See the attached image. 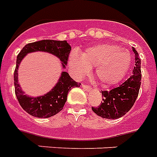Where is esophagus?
Listing matches in <instances>:
<instances>
[{
    "mask_svg": "<svg viewBox=\"0 0 157 157\" xmlns=\"http://www.w3.org/2000/svg\"><path fill=\"white\" fill-rule=\"evenodd\" d=\"M82 88H83L84 90H86V91H90L92 89V88L90 86L85 85V84H83V85H82Z\"/></svg>",
    "mask_w": 157,
    "mask_h": 157,
    "instance_id": "34e87169",
    "label": "esophagus"
}]
</instances>
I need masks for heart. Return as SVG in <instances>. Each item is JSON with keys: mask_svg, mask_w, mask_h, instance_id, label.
<instances>
[{"mask_svg": "<svg viewBox=\"0 0 157 157\" xmlns=\"http://www.w3.org/2000/svg\"><path fill=\"white\" fill-rule=\"evenodd\" d=\"M132 62L130 52L110 44H100L69 55V65L77 77H83L95 66V76L103 85L119 83Z\"/></svg>", "mask_w": 157, "mask_h": 157, "instance_id": "1", "label": "heart"}]
</instances>
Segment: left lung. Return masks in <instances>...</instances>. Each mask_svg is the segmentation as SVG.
Wrapping results in <instances>:
<instances>
[{
  "label": "left lung",
  "mask_w": 157,
  "mask_h": 157,
  "mask_svg": "<svg viewBox=\"0 0 157 157\" xmlns=\"http://www.w3.org/2000/svg\"><path fill=\"white\" fill-rule=\"evenodd\" d=\"M135 66L129 78L110 91H102V102L98 107H93L92 110L102 118L117 119L132 108L138 96L141 86V59L135 48Z\"/></svg>",
  "instance_id": "obj_1"
}]
</instances>
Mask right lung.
Here are the masks:
<instances>
[{
  "mask_svg": "<svg viewBox=\"0 0 157 157\" xmlns=\"http://www.w3.org/2000/svg\"><path fill=\"white\" fill-rule=\"evenodd\" d=\"M70 50L71 46L66 40H43L27 44L19 53L14 73L15 92L20 105L29 115L40 118H48L57 114L63 109L67 101V95L69 90H71L72 88L80 87L81 83L75 82L69 76V74L64 71L61 73L60 78L55 87L47 94L39 97L26 95L18 82V69L22 59L29 53L47 52L59 58L61 61L62 68L65 69Z\"/></svg>",
  "mask_w": 157,
  "mask_h": 157,
  "instance_id": "1",
  "label": "right lung"
}]
</instances>
